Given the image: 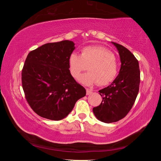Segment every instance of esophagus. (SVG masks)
Instances as JSON below:
<instances>
[{
	"mask_svg": "<svg viewBox=\"0 0 161 161\" xmlns=\"http://www.w3.org/2000/svg\"><path fill=\"white\" fill-rule=\"evenodd\" d=\"M92 89H86V95H89L92 93Z\"/></svg>",
	"mask_w": 161,
	"mask_h": 161,
	"instance_id": "obj_1",
	"label": "esophagus"
}]
</instances>
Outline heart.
<instances>
[{"instance_id": "obj_1", "label": "heart", "mask_w": 161, "mask_h": 161, "mask_svg": "<svg viewBox=\"0 0 161 161\" xmlns=\"http://www.w3.org/2000/svg\"><path fill=\"white\" fill-rule=\"evenodd\" d=\"M89 66V72L80 78L85 85L97 83L106 86L115 80L119 72L118 62L114 54L102 46H87L81 50L80 54L72 53L69 58L71 75L75 79L80 77Z\"/></svg>"}]
</instances>
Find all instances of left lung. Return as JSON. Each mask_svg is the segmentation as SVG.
I'll return each mask as SVG.
<instances>
[{
    "label": "left lung",
    "instance_id": "obj_1",
    "mask_svg": "<svg viewBox=\"0 0 161 161\" xmlns=\"http://www.w3.org/2000/svg\"><path fill=\"white\" fill-rule=\"evenodd\" d=\"M121 59L119 74L109 86L99 91L103 99L93 108L95 116L104 123L122 119L131 109L139 91V64L135 56L123 45L113 42Z\"/></svg>",
    "mask_w": 161,
    "mask_h": 161
}]
</instances>
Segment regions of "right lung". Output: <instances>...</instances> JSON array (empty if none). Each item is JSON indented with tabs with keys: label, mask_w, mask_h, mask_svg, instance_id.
Wrapping results in <instances>:
<instances>
[{
	"label": "right lung",
	"mask_w": 161,
	"mask_h": 161,
	"mask_svg": "<svg viewBox=\"0 0 161 161\" xmlns=\"http://www.w3.org/2000/svg\"><path fill=\"white\" fill-rule=\"evenodd\" d=\"M75 49L69 40L47 43L30 52L22 70V85L31 108L43 118L66 117L86 89L70 74L69 58Z\"/></svg>",
	"instance_id": "1"
}]
</instances>
